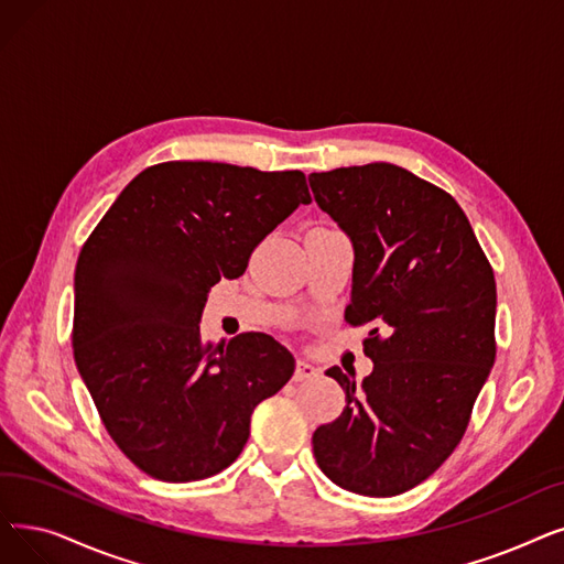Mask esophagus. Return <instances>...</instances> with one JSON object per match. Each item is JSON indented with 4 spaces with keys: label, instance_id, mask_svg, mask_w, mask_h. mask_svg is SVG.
Returning <instances> with one entry per match:
<instances>
[{
    "label": "esophagus",
    "instance_id": "obj_1",
    "mask_svg": "<svg viewBox=\"0 0 564 564\" xmlns=\"http://www.w3.org/2000/svg\"><path fill=\"white\" fill-rule=\"evenodd\" d=\"M313 378H317L315 366L304 361V359H300L297 366H295V382H304V380H313Z\"/></svg>",
    "mask_w": 564,
    "mask_h": 564
}]
</instances>
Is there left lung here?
I'll return each mask as SVG.
<instances>
[{
  "instance_id": "left-lung-1",
  "label": "left lung",
  "mask_w": 564,
  "mask_h": 564,
  "mask_svg": "<svg viewBox=\"0 0 564 564\" xmlns=\"http://www.w3.org/2000/svg\"><path fill=\"white\" fill-rule=\"evenodd\" d=\"M355 247L346 323L369 325L373 373L327 371L348 405L313 433L321 470L389 498L431 477L460 443L496 361V276L468 216L443 188L391 163L308 177Z\"/></svg>"
}]
</instances>
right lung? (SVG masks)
Returning a JSON list of instances; mask_svg holds the SVG:
<instances>
[{"label":"right lung","instance_id":"add662e5","mask_svg":"<svg viewBox=\"0 0 564 564\" xmlns=\"http://www.w3.org/2000/svg\"><path fill=\"white\" fill-rule=\"evenodd\" d=\"M308 203L302 170L165 161L131 180L83 243L73 357L142 473L175 484L221 473L256 405L292 378L295 359L272 336L214 346L198 323L209 288L247 272L258 243Z\"/></svg>","mask_w":564,"mask_h":564}]
</instances>
